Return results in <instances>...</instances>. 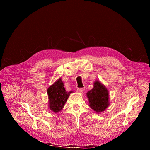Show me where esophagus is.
Instances as JSON below:
<instances>
[{
	"label": "esophagus",
	"instance_id": "1",
	"mask_svg": "<svg viewBox=\"0 0 150 150\" xmlns=\"http://www.w3.org/2000/svg\"><path fill=\"white\" fill-rule=\"evenodd\" d=\"M84 89H83V88H79V89H77L78 92H79V93H83L84 92Z\"/></svg>",
	"mask_w": 150,
	"mask_h": 150
}]
</instances>
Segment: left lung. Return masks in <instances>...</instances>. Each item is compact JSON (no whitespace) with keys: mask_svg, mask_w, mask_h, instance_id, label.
Segmentation results:
<instances>
[{"mask_svg":"<svg viewBox=\"0 0 150 150\" xmlns=\"http://www.w3.org/2000/svg\"><path fill=\"white\" fill-rule=\"evenodd\" d=\"M86 96L89 107L97 114L105 111L110 105L109 91L100 81H95L93 88L86 93Z\"/></svg>","mask_w":150,"mask_h":150,"instance_id":"1","label":"left lung"}]
</instances>
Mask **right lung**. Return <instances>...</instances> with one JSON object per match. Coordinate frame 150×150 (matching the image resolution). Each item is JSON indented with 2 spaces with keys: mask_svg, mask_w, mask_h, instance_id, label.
<instances>
[{
  "mask_svg": "<svg viewBox=\"0 0 150 150\" xmlns=\"http://www.w3.org/2000/svg\"><path fill=\"white\" fill-rule=\"evenodd\" d=\"M71 93L67 92L64 88L61 78H59L47 89L49 98V108L50 111L58 113L63 109Z\"/></svg>",
  "mask_w": 150,
  "mask_h": 150,
  "instance_id": "right-lung-1",
  "label": "right lung"
}]
</instances>
